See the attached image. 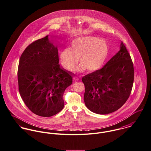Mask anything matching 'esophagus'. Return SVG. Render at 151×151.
<instances>
[{
	"mask_svg": "<svg viewBox=\"0 0 151 151\" xmlns=\"http://www.w3.org/2000/svg\"><path fill=\"white\" fill-rule=\"evenodd\" d=\"M78 80H79V78H78V77H73V80L74 81H78Z\"/></svg>",
	"mask_w": 151,
	"mask_h": 151,
	"instance_id": "esophagus-1",
	"label": "esophagus"
}]
</instances>
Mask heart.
I'll return each instance as SVG.
<instances>
[{
  "mask_svg": "<svg viewBox=\"0 0 151 151\" xmlns=\"http://www.w3.org/2000/svg\"><path fill=\"white\" fill-rule=\"evenodd\" d=\"M109 54L107 41L99 37L86 36L74 39L70 49L66 48L60 53V59L64 68L73 71L79 61L81 65L76 70L88 73L95 72L104 65Z\"/></svg>",
  "mask_w": 151,
  "mask_h": 151,
  "instance_id": "obj_1",
  "label": "heart"
}]
</instances>
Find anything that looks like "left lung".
I'll return each mask as SVG.
<instances>
[{
    "instance_id": "obj_1",
    "label": "left lung",
    "mask_w": 151,
    "mask_h": 151,
    "mask_svg": "<svg viewBox=\"0 0 151 151\" xmlns=\"http://www.w3.org/2000/svg\"><path fill=\"white\" fill-rule=\"evenodd\" d=\"M133 63L126 46L101 68L82 78L86 107L99 114H107L120 109L130 96L134 81Z\"/></svg>"
}]
</instances>
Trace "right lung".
<instances>
[{"mask_svg":"<svg viewBox=\"0 0 151 151\" xmlns=\"http://www.w3.org/2000/svg\"><path fill=\"white\" fill-rule=\"evenodd\" d=\"M17 74L21 97L33 113L50 117L63 109V93L73 82L72 74L60 67L57 47L48 36L25 48Z\"/></svg>","mask_w":151,"mask_h":151,"instance_id":"1","label":"right lung"}]
</instances>
